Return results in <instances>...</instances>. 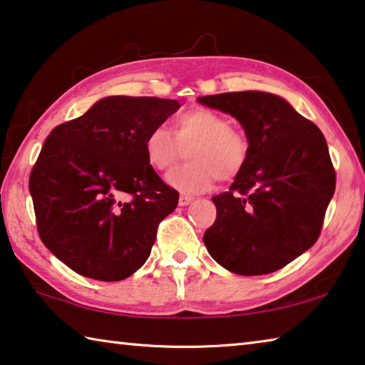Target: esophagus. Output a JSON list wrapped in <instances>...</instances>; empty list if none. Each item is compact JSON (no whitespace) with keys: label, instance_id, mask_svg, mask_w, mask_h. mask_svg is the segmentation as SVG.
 Masks as SVG:
<instances>
[{"label":"esophagus","instance_id":"34e87169","mask_svg":"<svg viewBox=\"0 0 365 365\" xmlns=\"http://www.w3.org/2000/svg\"><path fill=\"white\" fill-rule=\"evenodd\" d=\"M195 197L193 196H188V195H182L180 197H178V205L180 206H188L190 202H193Z\"/></svg>","mask_w":365,"mask_h":365}]
</instances>
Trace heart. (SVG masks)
Masks as SVG:
<instances>
[{
    "label": "heart",
    "instance_id": "heart-1",
    "mask_svg": "<svg viewBox=\"0 0 365 365\" xmlns=\"http://www.w3.org/2000/svg\"><path fill=\"white\" fill-rule=\"evenodd\" d=\"M187 151L188 164L172 170L165 178L169 187L180 193H201L214 187L215 180H232L248 160L250 143L243 133L230 128V120L211 109H191L172 122V133L154 127L143 140L146 164L153 170L170 169Z\"/></svg>",
    "mask_w": 365,
    "mask_h": 365
}]
</instances>
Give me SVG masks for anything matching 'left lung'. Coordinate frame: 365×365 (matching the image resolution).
I'll return each mask as SVG.
<instances>
[{
	"label": "left lung",
	"mask_w": 365,
	"mask_h": 365,
	"mask_svg": "<svg viewBox=\"0 0 365 365\" xmlns=\"http://www.w3.org/2000/svg\"><path fill=\"white\" fill-rule=\"evenodd\" d=\"M197 103L235 117L250 143L230 190L212 197L217 217L202 237L209 255L238 275L285 267L317 242L335 193L325 137L274 93L235 91Z\"/></svg>",
	"instance_id": "obj_1"
}]
</instances>
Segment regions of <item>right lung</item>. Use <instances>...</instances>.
Masks as SVG:
<instances>
[{
	"label": "right lung",
	"instance_id": "right-lung-1",
	"mask_svg": "<svg viewBox=\"0 0 365 365\" xmlns=\"http://www.w3.org/2000/svg\"><path fill=\"white\" fill-rule=\"evenodd\" d=\"M180 106L153 96H106L48 135L29 190L41 242L67 267L119 282L150 257L178 193L146 164L143 140Z\"/></svg>",
	"mask_w": 365,
	"mask_h": 365
}]
</instances>
